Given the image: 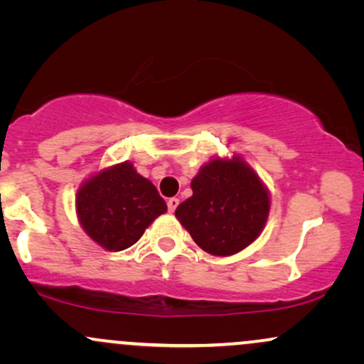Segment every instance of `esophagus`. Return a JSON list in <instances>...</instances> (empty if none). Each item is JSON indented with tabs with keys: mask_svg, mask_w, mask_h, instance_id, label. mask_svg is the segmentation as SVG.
<instances>
[{
	"mask_svg": "<svg viewBox=\"0 0 364 364\" xmlns=\"http://www.w3.org/2000/svg\"><path fill=\"white\" fill-rule=\"evenodd\" d=\"M178 205H179V200L176 198V196H173V198L168 200V208H169V212L176 210Z\"/></svg>",
	"mask_w": 364,
	"mask_h": 364,
	"instance_id": "esophagus-1",
	"label": "esophagus"
}]
</instances>
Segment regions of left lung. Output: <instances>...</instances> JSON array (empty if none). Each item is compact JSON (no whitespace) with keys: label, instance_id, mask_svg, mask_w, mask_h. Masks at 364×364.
<instances>
[{"label":"left lung","instance_id":"8db88e82","mask_svg":"<svg viewBox=\"0 0 364 364\" xmlns=\"http://www.w3.org/2000/svg\"><path fill=\"white\" fill-rule=\"evenodd\" d=\"M191 190L176 217L207 253L229 257L260 236L270 210L269 191L243 159H212L191 179Z\"/></svg>","mask_w":364,"mask_h":364}]
</instances>
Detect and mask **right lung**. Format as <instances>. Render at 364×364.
Masks as SVG:
<instances>
[{"label": "right lung", "instance_id": "1", "mask_svg": "<svg viewBox=\"0 0 364 364\" xmlns=\"http://www.w3.org/2000/svg\"><path fill=\"white\" fill-rule=\"evenodd\" d=\"M166 210L168 205L157 188L129 162L94 174L77 191V214L83 231L109 252L135 245Z\"/></svg>", "mask_w": 364, "mask_h": 364}]
</instances>
